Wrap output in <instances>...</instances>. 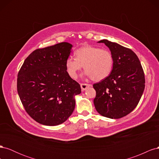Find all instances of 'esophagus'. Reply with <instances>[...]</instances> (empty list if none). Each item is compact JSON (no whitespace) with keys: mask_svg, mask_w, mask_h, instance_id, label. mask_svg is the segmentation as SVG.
<instances>
[{"mask_svg":"<svg viewBox=\"0 0 159 159\" xmlns=\"http://www.w3.org/2000/svg\"><path fill=\"white\" fill-rule=\"evenodd\" d=\"M91 85L89 84H81V88L83 91L87 89L88 88L91 87Z\"/></svg>","mask_w":159,"mask_h":159,"instance_id":"1","label":"esophagus"}]
</instances>
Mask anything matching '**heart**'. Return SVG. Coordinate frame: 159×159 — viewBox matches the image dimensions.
I'll return each instance as SVG.
<instances>
[{"label":"heart","instance_id":"obj_1","mask_svg":"<svg viewBox=\"0 0 159 159\" xmlns=\"http://www.w3.org/2000/svg\"><path fill=\"white\" fill-rule=\"evenodd\" d=\"M75 56V58L70 57L66 61L67 72L72 78H77L84 66L86 74L95 81L106 78L112 71L113 56L107 49L86 45L77 50Z\"/></svg>","mask_w":159,"mask_h":159}]
</instances>
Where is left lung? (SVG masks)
<instances>
[{
  "label": "left lung",
  "instance_id": "1",
  "mask_svg": "<svg viewBox=\"0 0 159 159\" xmlns=\"http://www.w3.org/2000/svg\"><path fill=\"white\" fill-rule=\"evenodd\" d=\"M113 58V70L106 78L93 84L95 107L102 116L119 119L137 107L145 89V74L137 56L117 43L102 40Z\"/></svg>",
  "mask_w": 159,
  "mask_h": 159
}]
</instances>
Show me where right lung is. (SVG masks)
I'll list each match as a JSON object with an SVG mask.
<instances>
[{"label":"right lung","mask_w":159,"mask_h":159,"mask_svg":"<svg viewBox=\"0 0 159 159\" xmlns=\"http://www.w3.org/2000/svg\"><path fill=\"white\" fill-rule=\"evenodd\" d=\"M72 45L61 42L28 56L18 74L17 91L26 111L38 123L55 126L73 113L80 84L71 78L66 61Z\"/></svg>","instance_id":"obj_1"}]
</instances>
